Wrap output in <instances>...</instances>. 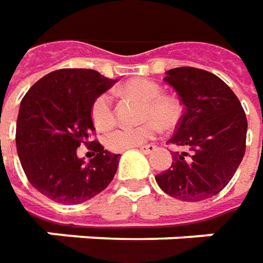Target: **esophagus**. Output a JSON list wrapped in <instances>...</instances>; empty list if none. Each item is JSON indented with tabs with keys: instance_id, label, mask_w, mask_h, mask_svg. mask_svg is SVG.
Masks as SVG:
<instances>
[{
	"instance_id": "1",
	"label": "esophagus",
	"mask_w": 263,
	"mask_h": 263,
	"mask_svg": "<svg viewBox=\"0 0 263 263\" xmlns=\"http://www.w3.org/2000/svg\"><path fill=\"white\" fill-rule=\"evenodd\" d=\"M156 149V145H142V147H140V151H142V153H145V154H149V153H153Z\"/></svg>"
}]
</instances>
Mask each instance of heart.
I'll return each mask as SVG.
<instances>
[{
	"label": "heart",
	"mask_w": 263,
	"mask_h": 263,
	"mask_svg": "<svg viewBox=\"0 0 263 263\" xmlns=\"http://www.w3.org/2000/svg\"><path fill=\"white\" fill-rule=\"evenodd\" d=\"M123 96H129L142 102L138 119L142 121L135 126H121L110 131L104 144L112 151H125L142 145L145 141L156 137L160 123L164 128L175 126L180 116V107L175 99L161 96V88L157 83L145 78H132L119 87ZM91 121L97 129H107L115 122L114 107L110 96H97L91 104Z\"/></svg>",
	"instance_id": "heart-1"
}]
</instances>
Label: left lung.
Returning <instances> with one entry per match:
<instances>
[{"label": "left lung", "instance_id": "left-lung-1", "mask_svg": "<svg viewBox=\"0 0 263 263\" xmlns=\"http://www.w3.org/2000/svg\"><path fill=\"white\" fill-rule=\"evenodd\" d=\"M185 112L168 142L185 149L172 154V164L156 176L166 194L198 202L217 195L230 182L246 148L248 119L237 96L221 78L204 69L166 71Z\"/></svg>", "mask_w": 263, "mask_h": 263}]
</instances>
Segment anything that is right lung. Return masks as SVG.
Segmentation results:
<instances>
[{
  "mask_svg": "<svg viewBox=\"0 0 263 263\" xmlns=\"http://www.w3.org/2000/svg\"><path fill=\"white\" fill-rule=\"evenodd\" d=\"M116 83L95 69L64 68L42 77L18 110L15 144L33 187L65 205L86 202L112 182L121 154L93 142L88 163L77 156L95 131L91 104Z\"/></svg>",
  "mask_w": 263,
  "mask_h": 263,
  "instance_id": "add662e5",
  "label": "right lung"
}]
</instances>
